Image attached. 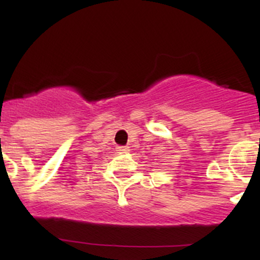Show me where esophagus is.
<instances>
[{
    "instance_id": "obj_1",
    "label": "esophagus",
    "mask_w": 260,
    "mask_h": 260,
    "mask_svg": "<svg viewBox=\"0 0 260 260\" xmlns=\"http://www.w3.org/2000/svg\"><path fill=\"white\" fill-rule=\"evenodd\" d=\"M116 150H117L118 153L124 154V153H128V151H129V149H128V147H123V145H121V147L116 148Z\"/></svg>"
}]
</instances>
